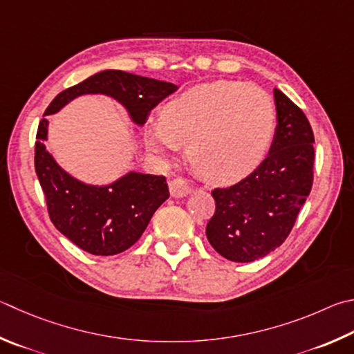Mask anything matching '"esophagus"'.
Instances as JSON below:
<instances>
[{
  "label": "esophagus",
  "instance_id": "1",
  "mask_svg": "<svg viewBox=\"0 0 354 354\" xmlns=\"http://www.w3.org/2000/svg\"><path fill=\"white\" fill-rule=\"evenodd\" d=\"M169 189H170V195L173 198H183L185 195H189L192 192L190 185L181 178H176V179H173V181H170Z\"/></svg>",
  "mask_w": 354,
  "mask_h": 354
}]
</instances>
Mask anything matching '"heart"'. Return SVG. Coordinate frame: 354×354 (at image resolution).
I'll use <instances>...</instances> for the list:
<instances>
[{
	"label": "heart",
	"instance_id": "heart-1",
	"mask_svg": "<svg viewBox=\"0 0 354 354\" xmlns=\"http://www.w3.org/2000/svg\"><path fill=\"white\" fill-rule=\"evenodd\" d=\"M275 128V108L252 83H203L167 102L160 120L145 125L147 147L170 155L187 144V159L207 181L229 184L248 176L265 158Z\"/></svg>",
	"mask_w": 354,
	"mask_h": 354
}]
</instances>
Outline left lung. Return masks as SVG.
Returning <instances> with one entry per match:
<instances>
[{"label":"left lung","instance_id":"8db88e82","mask_svg":"<svg viewBox=\"0 0 354 354\" xmlns=\"http://www.w3.org/2000/svg\"><path fill=\"white\" fill-rule=\"evenodd\" d=\"M277 127L266 159L240 183L212 190L205 235L224 259H263L286 240L313 187L314 134L304 111L274 88Z\"/></svg>","mask_w":354,"mask_h":354}]
</instances>
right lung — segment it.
Here are the masks:
<instances>
[{
	"instance_id": "obj_1",
	"label": "right lung",
	"mask_w": 354,
	"mask_h": 354,
	"mask_svg": "<svg viewBox=\"0 0 354 354\" xmlns=\"http://www.w3.org/2000/svg\"><path fill=\"white\" fill-rule=\"evenodd\" d=\"M176 85L149 77L106 69L62 91L44 115L55 114L85 94H105L125 106L133 124L142 127L150 111ZM48 119H41L35 142V171L46 196L50 221L75 246L93 255H115L131 248L169 198L164 176L128 171L106 185H91L71 176L46 150Z\"/></svg>"
}]
</instances>
